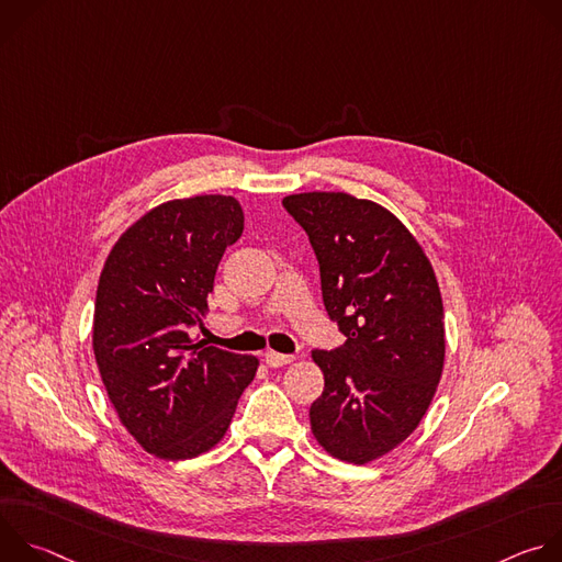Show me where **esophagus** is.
<instances>
[{
	"mask_svg": "<svg viewBox=\"0 0 562 562\" xmlns=\"http://www.w3.org/2000/svg\"><path fill=\"white\" fill-rule=\"evenodd\" d=\"M295 358L293 356H286V353H278V351H267L265 353V362L269 364V367H284V364H291Z\"/></svg>",
	"mask_w": 562,
	"mask_h": 562,
	"instance_id": "34e87169",
	"label": "esophagus"
}]
</instances>
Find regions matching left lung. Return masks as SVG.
<instances>
[{
    "label": "left lung",
    "mask_w": 562,
    "mask_h": 562,
    "mask_svg": "<svg viewBox=\"0 0 562 562\" xmlns=\"http://www.w3.org/2000/svg\"><path fill=\"white\" fill-rule=\"evenodd\" d=\"M319 265L323 300L347 342L313 351L325 391L311 434L329 456L367 464L425 418L445 369V308L434 267L389 209L349 193L286 195Z\"/></svg>",
    "instance_id": "obj_1"
}]
</instances>
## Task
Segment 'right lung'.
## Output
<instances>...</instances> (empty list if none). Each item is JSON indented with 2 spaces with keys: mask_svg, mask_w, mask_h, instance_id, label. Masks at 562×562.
I'll return each instance as SVG.
<instances>
[{
  "mask_svg": "<svg viewBox=\"0 0 562 562\" xmlns=\"http://www.w3.org/2000/svg\"><path fill=\"white\" fill-rule=\"evenodd\" d=\"M243 228L233 195L169 200L120 235L100 273L95 362L120 423L155 458L213 449L260 367L193 336L224 249Z\"/></svg>",
  "mask_w": 562,
  "mask_h": 562,
  "instance_id": "1",
  "label": "right lung"
}]
</instances>
